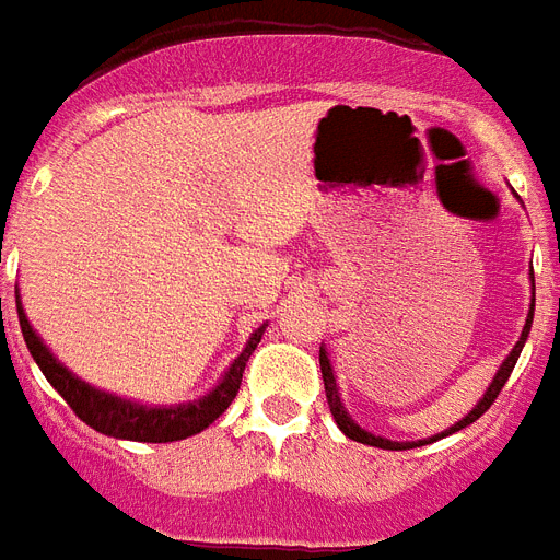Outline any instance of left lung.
Returning a JSON list of instances; mask_svg holds the SVG:
<instances>
[{
	"label": "left lung",
	"mask_w": 560,
	"mask_h": 560,
	"mask_svg": "<svg viewBox=\"0 0 560 560\" xmlns=\"http://www.w3.org/2000/svg\"><path fill=\"white\" fill-rule=\"evenodd\" d=\"M532 289H535V277H532ZM532 312H535V298H532V308H529V317H526V326H523V335L521 341L514 343V350L509 352V358L503 361V366L498 370V375H494V382L489 384V390H486V396L480 399V405L474 407L471 413L465 416V419H459L451 431L440 433V436H431V440H422V442H413V445H428V442H436L442 440V436H448V433L454 431H463L465 424L477 422L486 410H489L491 405H494V399L500 396V390L506 387L509 375H512L514 364H517V358H521V350L523 343H526V338H529V326H532ZM320 373H324V387H326V401H329V410H332L335 422H338V428H341L350 440L355 442H364V445H373V448H387V451H401V448H410V442H390V440H382V436H373V433H366L364 428H358L355 422H352L350 416H347V410H343L341 405V396H338V387H335V375H332V364H329V358H326V352L320 350Z\"/></svg>",
	"instance_id": "8db88e82"
}]
</instances>
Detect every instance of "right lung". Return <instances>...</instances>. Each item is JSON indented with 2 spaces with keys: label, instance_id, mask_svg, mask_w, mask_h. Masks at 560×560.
I'll list each match as a JSON object with an SVG mask.
<instances>
[{
  "label": "right lung",
  "instance_id": "obj_1",
  "mask_svg": "<svg viewBox=\"0 0 560 560\" xmlns=\"http://www.w3.org/2000/svg\"><path fill=\"white\" fill-rule=\"evenodd\" d=\"M16 312H20L22 338L28 343L31 355H34V361L39 364L43 375L51 382L54 390L60 393L62 399H66V405L78 413V419H83V422H86L89 428H95L97 433L132 442H176L205 431V428H208L213 419H219V416L225 413L228 405L236 399L240 382H243L245 361L252 358V352L257 350L259 338L266 332V326H259L257 332L252 335L248 347L243 350V355L231 364V370L225 373L222 384H219L210 396L194 401V405L144 407L118 399V396H109V393L95 390V387H89L86 382L74 378V375H71L62 364H57V358H51V352L43 347V341H39L37 332L31 329L28 317H25L20 303H16Z\"/></svg>",
  "mask_w": 560,
  "mask_h": 560
}]
</instances>
